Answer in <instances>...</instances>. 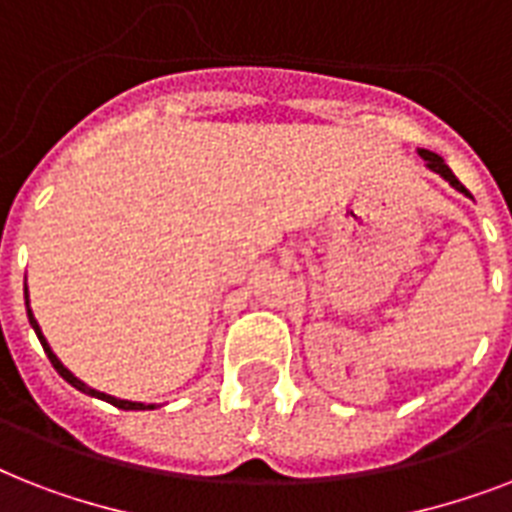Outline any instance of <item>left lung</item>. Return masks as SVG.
Masks as SVG:
<instances>
[{"label":"left lung","instance_id":"1","mask_svg":"<svg viewBox=\"0 0 512 512\" xmlns=\"http://www.w3.org/2000/svg\"><path fill=\"white\" fill-rule=\"evenodd\" d=\"M417 154H420L422 159H425V164H428L430 172H436V175L444 177L446 183L452 185L454 191H460V193H465V196H470L468 188H465V185H462L460 180L454 177V172L449 170V167H446V162H444V159H441V156L433 154V151H428V148H417ZM470 199H473V196H470Z\"/></svg>","mask_w":512,"mask_h":512}]
</instances>
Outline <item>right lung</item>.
<instances>
[{
  "mask_svg": "<svg viewBox=\"0 0 512 512\" xmlns=\"http://www.w3.org/2000/svg\"><path fill=\"white\" fill-rule=\"evenodd\" d=\"M23 297H26L28 324H31V329H34L36 337H39V342H42L44 353H47V358H50V364L55 366V372H58L60 377H63V380L68 382V385H74L76 390H82V393H87V396H92V398H100V401H106V404L116 406V409H124V412H146V409H156V406H159V404H143V401H127V398L108 396V393H100V390L90 388L87 382L79 380V377H76V374L71 372V369H66V366H63V361H60V358L55 356V353H52L50 342H47V337L42 335V327H39V321L34 319V311H31V305H28V287H26V284H23Z\"/></svg>",
  "mask_w": 512,
  "mask_h": 512,
  "instance_id": "obj_1",
  "label": "right lung"
}]
</instances>
